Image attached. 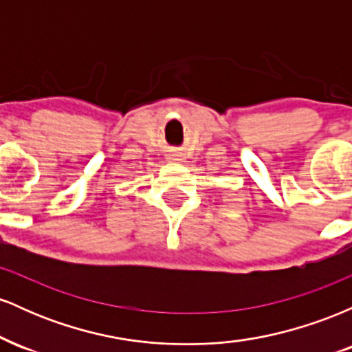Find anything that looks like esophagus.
<instances>
[{"mask_svg": "<svg viewBox=\"0 0 352 352\" xmlns=\"http://www.w3.org/2000/svg\"><path fill=\"white\" fill-rule=\"evenodd\" d=\"M168 159H170V160H179V155H177V153H172V155H168Z\"/></svg>", "mask_w": 352, "mask_h": 352, "instance_id": "34e87169", "label": "esophagus"}]
</instances>
